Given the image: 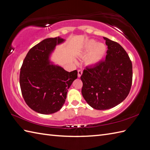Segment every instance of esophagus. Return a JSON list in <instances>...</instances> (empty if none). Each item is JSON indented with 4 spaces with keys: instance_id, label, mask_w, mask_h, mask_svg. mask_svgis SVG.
Returning <instances> with one entry per match:
<instances>
[{
    "instance_id": "1",
    "label": "esophagus",
    "mask_w": 150,
    "mask_h": 150,
    "mask_svg": "<svg viewBox=\"0 0 150 150\" xmlns=\"http://www.w3.org/2000/svg\"><path fill=\"white\" fill-rule=\"evenodd\" d=\"M82 74V69H79L78 70V77H81V76Z\"/></svg>"
}]
</instances>
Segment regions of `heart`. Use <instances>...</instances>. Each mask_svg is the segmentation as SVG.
Instances as JSON below:
<instances>
[{
  "mask_svg": "<svg viewBox=\"0 0 150 150\" xmlns=\"http://www.w3.org/2000/svg\"><path fill=\"white\" fill-rule=\"evenodd\" d=\"M106 47L103 43H97L95 40L90 39L86 42L81 50V54L88 55L86 62L89 65H95L99 63L106 54Z\"/></svg>",
  "mask_w": 150,
  "mask_h": 150,
  "instance_id": "b5f03b06",
  "label": "heart"
}]
</instances>
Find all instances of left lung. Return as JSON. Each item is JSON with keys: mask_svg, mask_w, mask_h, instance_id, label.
<instances>
[{"mask_svg": "<svg viewBox=\"0 0 150 150\" xmlns=\"http://www.w3.org/2000/svg\"><path fill=\"white\" fill-rule=\"evenodd\" d=\"M108 46L106 60L86 68L81 75L82 94L94 109L112 108L125 99L132 84V63L119 43L104 37Z\"/></svg>", "mask_w": 150, "mask_h": 150, "instance_id": "1", "label": "left lung"}]
</instances>
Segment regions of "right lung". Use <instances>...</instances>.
Returning a JSON list of instances; mask_svg holds the SVG:
<instances>
[{"label": "right lung", "instance_id": "add662e5", "mask_svg": "<svg viewBox=\"0 0 150 150\" xmlns=\"http://www.w3.org/2000/svg\"><path fill=\"white\" fill-rule=\"evenodd\" d=\"M60 37L41 41L30 50L21 68L20 86L22 97L31 109L41 114H52L61 109L68 89L77 78V71L68 72L50 64L49 56Z\"/></svg>", "mask_w": 150, "mask_h": 150}]
</instances>
